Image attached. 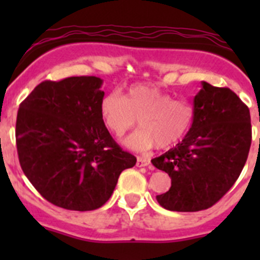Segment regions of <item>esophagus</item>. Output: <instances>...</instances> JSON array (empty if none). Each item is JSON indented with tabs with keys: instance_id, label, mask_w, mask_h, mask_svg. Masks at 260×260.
Wrapping results in <instances>:
<instances>
[{
	"instance_id": "esophagus-1",
	"label": "esophagus",
	"mask_w": 260,
	"mask_h": 260,
	"mask_svg": "<svg viewBox=\"0 0 260 260\" xmlns=\"http://www.w3.org/2000/svg\"><path fill=\"white\" fill-rule=\"evenodd\" d=\"M151 165V161L147 158H143V157H138L137 158V167H146Z\"/></svg>"
}]
</instances>
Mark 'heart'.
I'll use <instances>...</instances> for the list:
<instances>
[{"label":"heart","mask_w":260,"mask_h":260,"mask_svg":"<svg viewBox=\"0 0 260 260\" xmlns=\"http://www.w3.org/2000/svg\"><path fill=\"white\" fill-rule=\"evenodd\" d=\"M101 114L104 124L117 137L136 125L141 129L123 140L133 151L145 152L158 145L167 148L180 142L192 123L193 109L188 102L172 98L171 94L149 84H135L124 98L117 91L103 96Z\"/></svg>","instance_id":"obj_1"}]
</instances>
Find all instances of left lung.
Wrapping results in <instances>:
<instances>
[{"label": "left lung", "instance_id": "1", "mask_svg": "<svg viewBox=\"0 0 260 260\" xmlns=\"http://www.w3.org/2000/svg\"><path fill=\"white\" fill-rule=\"evenodd\" d=\"M251 143L249 108L229 88L201 81L191 128L176 147L151 159L171 177L157 195L171 211H200L216 204L239 177Z\"/></svg>", "mask_w": 260, "mask_h": 260}]
</instances>
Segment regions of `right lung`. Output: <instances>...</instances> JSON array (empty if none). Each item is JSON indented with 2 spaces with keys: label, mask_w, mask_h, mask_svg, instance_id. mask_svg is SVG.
I'll use <instances>...</instances> for the list:
<instances>
[{
  "label": "right lung",
  "mask_w": 260,
  "mask_h": 260,
  "mask_svg": "<svg viewBox=\"0 0 260 260\" xmlns=\"http://www.w3.org/2000/svg\"><path fill=\"white\" fill-rule=\"evenodd\" d=\"M102 84L96 77L43 81L18 108L21 169L40 195L59 208H101L113 193L120 172L137 162L104 124Z\"/></svg>",
  "instance_id": "1"
}]
</instances>
